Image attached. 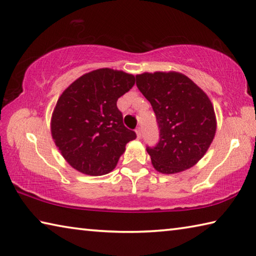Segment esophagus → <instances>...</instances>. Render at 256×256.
<instances>
[{
    "label": "esophagus",
    "instance_id": "34e87169",
    "mask_svg": "<svg viewBox=\"0 0 256 256\" xmlns=\"http://www.w3.org/2000/svg\"><path fill=\"white\" fill-rule=\"evenodd\" d=\"M136 138H141V128H138L136 130Z\"/></svg>",
    "mask_w": 256,
    "mask_h": 256
}]
</instances>
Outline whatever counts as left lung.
<instances>
[{"mask_svg":"<svg viewBox=\"0 0 256 256\" xmlns=\"http://www.w3.org/2000/svg\"><path fill=\"white\" fill-rule=\"evenodd\" d=\"M136 78L160 128L158 144L146 148L154 168L176 174L193 167L209 149L216 130L208 94L180 72H144Z\"/></svg>","mask_w":256,"mask_h":256,"instance_id":"obj_1","label":"left lung"}]
</instances>
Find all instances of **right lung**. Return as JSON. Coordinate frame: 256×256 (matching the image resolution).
Instances as JSON below:
<instances>
[{"label":"right lung","mask_w":256,"mask_h":256,"mask_svg":"<svg viewBox=\"0 0 256 256\" xmlns=\"http://www.w3.org/2000/svg\"><path fill=\"white\" fill-rule=\"evenodd\" d=\"M136 84L130 73L104 68L81 76L60 94L50 120L60 154L82 174L110 172L136 132L124 126L118 99Z\"/></svg>","instance_id":"right-lung-1"}]
</instances>
